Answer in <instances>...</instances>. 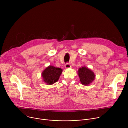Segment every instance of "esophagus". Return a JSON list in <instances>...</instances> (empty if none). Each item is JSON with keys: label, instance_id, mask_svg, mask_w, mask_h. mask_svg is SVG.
<instances>
[{"label": "esophagus", "instance_id": "1", "mask_svg": "<svg viewBox=\"0 0 128 128\" xmlns=\"http://www.w3.org/2000/svg\"><path fill=\"white\" fill-rule=\"evenodd\" d=\"M71 67V65L69 63H66L65 65V67L66 68H70Z\"/></svg>", "mask_w": 128, "mask_h": 128}]
</instances>
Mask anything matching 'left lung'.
Returning a JSON list of instances; mask_svg holds the SVG:
<instances>
[{"label":"left lung","mask_w":128,"mask_h":128,"mask_svg":"<svg viewBox=\"0 0 128 128\" xmlns=\"http://www.w3.org/2000/svg\"><path fill=\"white\" fill-rule=\"evenodd\" d=\"M78 74L82 84L85 86L88 85L95 78L94 72L85 67L80 68L78 71Z\"/></svg>","instance_id":"left-lung-1"}]
</instances>
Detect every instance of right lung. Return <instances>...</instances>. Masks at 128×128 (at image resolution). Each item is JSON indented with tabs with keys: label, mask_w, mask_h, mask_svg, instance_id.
I'll list each match as a JSON object with an SVG mask.
<instances>
[{
	"label": "right lung",
	"mask_w": 128,
	"mask_h": 128,
	"mask_svg": "<svg viewBox=\"0 0 128 128\" xmlns=\"http://www.w3.org/2000/svg\"><path fill=\"white\" fill-rule=\"evenodd\" d=\"M62 72V69L50 66L44 70L42 73L44 81L47 84H52L58 81Z\"/></svg>",
	"instance_id": "add662e5"
}]
</instances>
